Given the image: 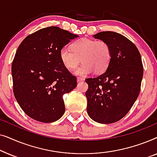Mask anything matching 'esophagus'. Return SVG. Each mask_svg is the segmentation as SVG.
I'll use <instances>...</instances> for the list:
<instances>
[{"label":"esophagus","instance_id":"34e87169","mask_svg":"<svg viewBox=\"0 0 157 157\" xmlns=\"http://www.w3.org/2000/svg\"><path fill=\"white\" fill-rule=\"evenodd\" d=\"M84 78H83V77H77V81L78 82H81V81H84Z\"/></svg>","mask_w":157,"mask_h":157}]
</instances>
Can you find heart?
<instances>
[{"label": "heart", "mask_w": 157, "mask_h": 157, "mask_svg": "<svg viewBox=\"0 0 157 157\" xmlns=\"http://www.w3.org/2000/svg\"><path fill=\"white\" fill-rule=\"evenodd\" d=\"M60 59L68 70L76 71L78 75H86L94 70L102 73L106 70L111 59V49L108 43L103 40L81 38L71 44V50L63 48L59 52Z\"/></svg>", "instance_id": "heart-1"}]
</instances>
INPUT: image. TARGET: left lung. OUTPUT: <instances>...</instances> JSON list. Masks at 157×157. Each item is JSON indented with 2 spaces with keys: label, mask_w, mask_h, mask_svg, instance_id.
<instances>
[{
  "label": "left lung",
  "mask_w": 157,
  "mask_h": 157,
  "mask_svg": "<svg viewBox=\"0 0 157 157\" xmlns=\"http://www.w3.org/2000/svg\"><path fill=\"white\" fill-rule=\"evenodd\" d=\"M94 38L105 40L111 49L106 71L86 81L89 89L87 113L100 124H111L125 117L138 98L143 77V64L136 46L121 34L102 31Z\"/></svg>",
  "instance_id": "obj_1"
}]
</instances>
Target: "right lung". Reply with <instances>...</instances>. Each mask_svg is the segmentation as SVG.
I'll return each instance as SVG.
<instances>
[{
  "label": "right lung",
  "instance_id": "1",
  "mask_svg": "<svg viewBox=\"0 0 157 157\" xmlns=\"http://www.w3.org/2000/svg\"><path fill=\"white\" fill-rule=\"evenodd\" d=\"M78 36L50 26L30 34L19 45L11 66L13 94L33 119L51 123L65 112L63 96L76 88L77 81L63 65L59 52Z\"/></svg>",
  "mask_w": 157,
  "mask_h": 157
}]
</instances>
